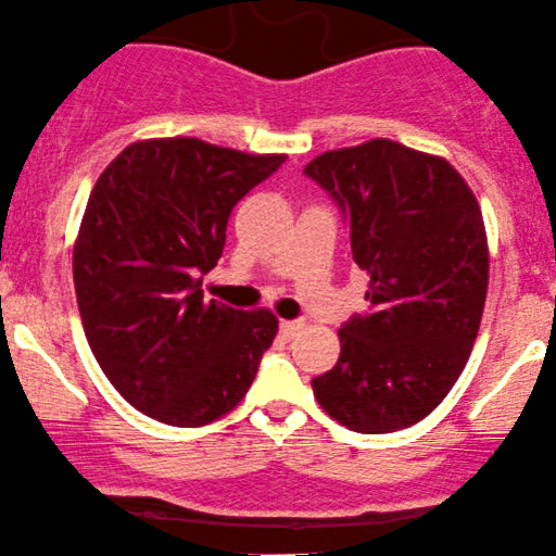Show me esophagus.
Returning <instances> with one entry per match:
<instances>
[{"instance_id":"34e87169","label":"esophagus","mask_w":556,"mask_h":556,"mask_svg":"<svg viewBox=\"0 0 556 556\" xmlns=\"http://www.w3.org/2000/svg\"><path fill=\"white\" fill-rule=\"evenodd\" d=\"M302 328H304L302 320H280V336H283V339H294Z\"/></svg>"}]
</instances>
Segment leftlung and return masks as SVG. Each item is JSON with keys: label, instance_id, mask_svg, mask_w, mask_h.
<instances>
[{"label": "left lung", "instance_id": "left-lung-1", "mask_svg": "<svg viewBox=\"0 0 556 556\" xmlns=\"http://www.w3.org/2000/svg\"><path fill=\"white\" fill-rule=\"evenodd\" d=\"M304 176L344 212L352 260L367 273V315L339 330L317 404L357 433H394L433 413L465 370L489 289L478 199L444 157L372 139L333 149Z\"/></svg>", "mask_w": 556, "mask_h": 556}]
</instances>
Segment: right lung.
Listing matches in <instances>:
<instances>
[{
  "mask_svg": "<svg viewBox=\"0 0 556 556\" xmlns=\"http://www.w3.org/2000/svg\"><path fill=\"white\" fill-rule=\"evenodd\" d=\"M283 162L176 136L130 143L93 184L73 249L76 299L93 357L139 413L207 426L252 386L278 317L204 302L202 276L239 199Z\"/></svg>",
  "mask_w": 556,
  "mask_h": 556,
  "instance_id": "1",
  "label": "right lung"
}]
</instances>
